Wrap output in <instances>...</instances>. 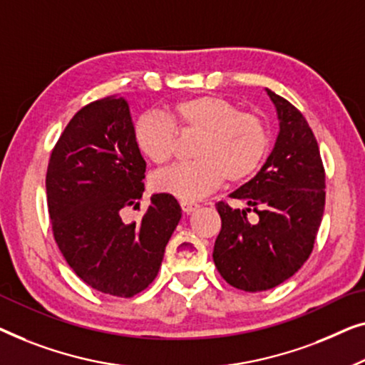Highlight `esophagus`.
Here are the masks:
<instances>
[{"instance_id": "obj_1", "label": "esophagus", "mask_w": 365, "mask_h": 365, "mask_svg": "<svg viewBox=\"0 0 365 365\" xmlns=\"http://www.w3.org/2000/svg\"><path fill=\"white\" fill-rule=\"evenodd\" d=\"M180 207H182V210H183V213H193L195 210H197L200 205L198 203H195V202H187V200H182L180 202Z\"/></svg>"}]
</instances>
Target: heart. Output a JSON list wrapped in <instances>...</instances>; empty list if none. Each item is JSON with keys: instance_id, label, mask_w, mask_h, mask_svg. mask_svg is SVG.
<instances>
[{"instance_id": "heart-1", "label": "heart", "mask_w": 365, "mask_h": 365, "mask_svg": "<svg viewBox=\"0 0 365 365\" xmlns=\"http://www.w3.org/2000/svg\"><path fill=\"white\" fill-rule=\"evenodd\" d=\"M177 133L195 135L190 150L195 160L157 173L152 188L180 200L205 197L223 180L233 185L248 182L258 173L269 150L264 122L215 94L172 102L165 117L142 114L132 129L138 152L157 167L168 165L175 155Z\"/></svg>"}]
</instances>
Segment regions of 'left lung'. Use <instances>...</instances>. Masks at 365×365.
I'll return each instance as SVG.
<instances>
[{"mask_svg":"<svg viewBox=\"0 0 365 365\" xmlns=\"http://www.w3.org/2000/svg\"><path fill=\"white\" fill-rule=\"evenodd\" d=\"M279 119L273 152L248 183L230 195L245 210L218 202L222 230L213 248L218 273L236 289L266 291L309 258L326 203L319 147L304 115L266 89ZM248 212L257 217L251 220Z\"/></svg>","mask_w":365,"mask_h":365,"instance_id":"8db88e82","label":"left lung"}]
</instances>
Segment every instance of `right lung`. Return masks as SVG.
I'll use <instances>...</instances> for the list:
<instances>
[{"label": "right lung", "mask_w": 365, "mask_h": 365, "mask_svg": "<svg viewBox=\"0 0 365 365\" xmlns=\"http://www.w3.org/2000/svg\"><path fill=\"white\" fill-rule=\"evenodd\" d=\"M125 99L106 97L82 107L51 152L46 195L51 227L74 273L94 289L132 297L160 269L165 246L182 218L172 195H152L138 222L145 160L133 143Z\"/></svg>", "instance_id": "right-lung-1"}]
</instances>
